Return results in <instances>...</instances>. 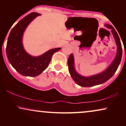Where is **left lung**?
Listing matches in <instances>:
<instances>
[{"label":"left lung","mask_w":126,"mask_h":126,"mask_svg":"<svg viewBox=\"0 0 126 126\" xmlns=\"http://www.w3.org/2000/svg\"><path fill=\"white\" fill-rule=\"evenodd\" d=\"M105 27H107L108 28L111 29V32L113 34L117 44V51L116 56H115L113 62L105 71L99 73V74L94 75V76L84 77V76H82L78 74L75 70L74 57H73V54H70L68 59L67 64L68 67H69V73L73 80L78 85L82 86V87H90V86H93L95 85H100L101 83H103L107 81L108 79H110L115 73L120 63L121 57H122V47H121L120 40L117 33L112 25L106 24Z\"/></svg>","instance_id":"1"}]
</instances>
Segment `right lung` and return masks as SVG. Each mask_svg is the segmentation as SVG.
<instances>
[{
	"label": "right lung",
	"instance_id": "add662e5",
	"mask_svg": "<svg viewBox=\"0 0 126 126\" xmlns=\"http://www.w3.org/2000/svg\"><path fill=\"white\" fill-rule=\"evenodd\" d=\"M41 14L32 12L20 20L11 30L6 45V55L13 67L25 76H37L46 70L51 61L53 54L61 48H53L38 57H33L24 50L22 35L27 26Z\"/></svg>",
	"mask_w": 126,
	"mask_h": 126
}]
</instances>
